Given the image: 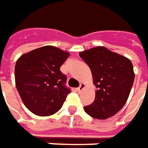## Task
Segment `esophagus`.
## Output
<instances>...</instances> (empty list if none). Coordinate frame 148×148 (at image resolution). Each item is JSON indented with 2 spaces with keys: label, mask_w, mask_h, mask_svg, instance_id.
<instances>
[{
  "label": "esophagus",
  "mask_w": 148,
  "mask_h": 148,
  "mask_svg": "<svg viewBox=\"0 0 148 148\" xmlns=\"http://www.w3.org/2000/svg\"><path fill=\"white\" fill-rule=\"evenodd\" d=\"M86 87V84L85 83H81V85H80V86L77 88V91L79 92H81L82 91H83V89Z\"/></svg>",
  "instance_id": "obj_1"
}]
</instances>
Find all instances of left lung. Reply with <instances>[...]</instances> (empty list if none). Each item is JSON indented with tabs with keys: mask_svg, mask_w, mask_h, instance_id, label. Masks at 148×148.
Returning <instances> with one entry per match:
<instances>
[{
	"mask_svg": "<svg viewBox=\"0 0 148 148\" xmlns=\"http://www.w3.org/2000/svg\"><path fill=\"white\" fill-rule=\"evenodd\" d=\"M90 67L97 87L95 100L84 107L96 119L104 120L117 113L129 97L134 82L132 63L124 56L104 47H96L79 53Z\"/></svg>",
	"mask_w": 148,
	"mask_h": 148,
	"instance_id": "left-lung-1",
	"label": "left lung"
}]
</instances>
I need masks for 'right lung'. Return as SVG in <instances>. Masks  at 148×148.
<instances>
[{"label": "right lung", "instance_id": "add662e5", "mask_svg": "<svg viewBox=\"0 0 148 148\" xmlns=\"http://www.w3.org/2000/svg\"><path fill=\"white\" fill-rule=\"evenodd\" d=\"M70 53L45 46L21 56L15 66V82L19 95L32 113L47 116L62 107L70 90L60 68Z\"/></svg>", "mask_w": 148, "mask_h": 148}]
</instances>
